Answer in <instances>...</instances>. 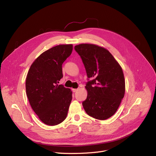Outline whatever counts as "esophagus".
Returning <instances> with one entry per match:
<instances>
[{
	"label": "esophagus",
	"instance_id": "esophagus-1",
	"mask_svg": "<svg viewBox=\"0 0 156 156\" xmlns=\"http://www.w3.org/2000/svg\"><path fill=\"white\" fill-rule=\"evenodd\" d=\"M72 90L73 92H76L78 90V88H73Z\"/></svg>",
	"mask_w": 156,
	"mask_h": 156
}]
</instances>
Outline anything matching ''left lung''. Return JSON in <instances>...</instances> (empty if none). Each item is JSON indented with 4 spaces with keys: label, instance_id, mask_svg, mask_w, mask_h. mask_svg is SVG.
<instances>
[{
    "label": "left lung",
    "instance_id": "left-lung-1",
    "mask_svg": "<svg viewBox=\"0 0 156 156\" xmlns=\"http://www.w3.org/2000/svg\"><path fill=\"white\" fill-rule=\"evenodd\" d=\"M86 69L87 98L83 106L87 114L98 120L111 117L125 94V79L120 65L105 48L95 44L75 46Z\"/></svg>",
    "mask_w": 156,
    "mask_h": 156
}]
</instances>
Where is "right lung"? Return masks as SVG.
Returning <instances> with one entry per match:
<instances>
[{"instance_id":"obj_1","label":"right lung","mask_w":156,"mask_h":156,"mask_svg":"<svg viewBox=\"0 0 156 156\" xmlns=\"http://www.w3.org/2000/svg\"><path fill=\"white\" fill-rule=\"evenodd\" d=\"M73 45H58L37 57L28 72L26 92L33 111L45 124L55 126L67 116L72 92L62 84V65L72 53Z\"/></svg>"}]
</instances>
